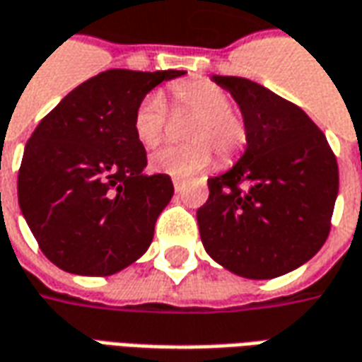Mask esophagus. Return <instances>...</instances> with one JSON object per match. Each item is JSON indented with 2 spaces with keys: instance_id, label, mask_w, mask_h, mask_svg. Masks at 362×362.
Instances as JSON below:
<instances>
[{
  "instance_id": "obj_1",
  "label": "esophagus",
  "mask_w": 362,
  "mask_h": 362,
  "mask_svg": "<svg viewBox=\"0 0 362 362\" xmlns=\"http://www.w3.org/2000/svg\"><path fill=\"white\" fill-rule=\"evenodd\" d=\"M173 184H174V192H182V188H184V182L180 180H174Z\"/></svg>"
}]
</instances>
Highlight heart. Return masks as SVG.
<instances>
[{
    "mask_svg": "<svg viewBox=\"0 0 362 362\" xmlns=\"http://www.w3.org/2000/svg\"><path fill=\"white\" fill-rule=\"evenodd\" d=\"M178 107L196 113L198 117L189 127L186 146H164L151 156V168L170 174L174 178H188L206 170L214 163V151L219 158H233L247 141V131L233 113L231 98L211 82H188L173 88ZM166 129V105L160 93L145 95L135 110L133 131L145 148L160 145Z\"/></svg>",
    "mask_w": 362,
    "mask_h": 362,
    "instance_id": "obj_1",
    "label": "heart"
}]
</instances>
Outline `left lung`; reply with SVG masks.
Segmentation results:
<instances>
[{
    "instance_id": "left-lung-1",
    "label": "left lung",
    "mask_w": 362,
    "mask_h": 362,
    "mask_svg": "<svg viewBox=\"0 0 362 362\" xmlns=\"http://www.w3.org/2000/svg\"><path fill=\"white\" fill-rule=\"evenodd\" d=\"M211 82L239 105L247 146L227 173L207 180L209 198L198 209L204 249L237 276H282L312 259L329 235L337 160L298 105L241 76Z\"/></svg>"
}]
</instances>
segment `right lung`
<instances>
[{"label": "right lung", "mask_w": 362, "mask_h": 362, "mask_svg": "<svg viewBox=\"0 0 362 362\" xmlns=\"http://www.w3.org/2000/svg\"><path fill=\"white\" fill-rule=\"evenodd\" d=\"M184 74L105 70L37 125L23 153L17 196L40 251L58 269L110 276L151 247L174 186L166 174H145L133 117L153 88Z\"/></svg>", "instance_id": "1"}]
</instances>
